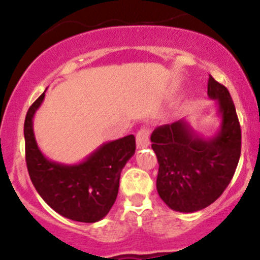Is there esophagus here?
Segmentation results:
<instances>
[{
    "instance_id": "obj_1",
    "label": "esophagus",
    "mask_w": 260,
    "mask_h": 260,
    "mask_svg": "<svg viewBox=\"0 0 260 260\" xmlns=\"http://www.w3.org/2000/svg\"><path fill=\"white\" fill-rule=\"evenodd\" d=\"M136 142H137L138 148H143L149 145V129L148 128L143 127L141 128L136 136Z\"/></svg>"
}]
</instances>
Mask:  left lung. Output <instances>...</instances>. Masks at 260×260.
<instances>
[{
	"instance_id": "1",
	"label": "left lung",
	"mask_w": 260,
	"mask_h": 260,
	"mask_svg": "<svg viewBox=\"0 0 260 260\" xmlns=\"http://www.w3.org/2000/svg\"><path fill=\"white\" fill-rule=\"evenodd\" d=\"M208 95L216 101L219 129L212 137L199 135L187 120L159 125L151 142L158 161L157 192L170 209L195 212L220 198L237 170L242 131L229 90L210 77Z\"/></svg>"
}]
</instances>
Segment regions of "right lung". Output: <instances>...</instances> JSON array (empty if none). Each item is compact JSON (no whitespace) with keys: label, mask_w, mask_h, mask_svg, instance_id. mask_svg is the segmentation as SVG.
<instances>
[{"label":"right lung","mask_w":260,"mask_h":260,"mask_svg":"<svg viewBox=\"0 0 260 260\" xmlns=\"http://www.w3.org/2000/svg\"><path fill=\"white\" fill-rule=\"evenodd\" d=\"M45 91L28 108L23 125L30 179L43 200L61 216L80 222L99 221L117 199L120 172L136 151L135 136L103 143L79 164L51 161L39 148L32 122Z\"/></svg>","instance_id":"1"}]
</instances>
